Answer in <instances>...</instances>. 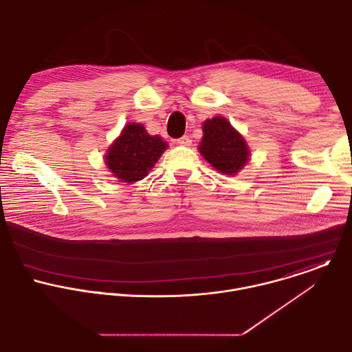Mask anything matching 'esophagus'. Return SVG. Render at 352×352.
<instances>
[{"mask_svg": "<svg viewBox=\"0 0 352 352\" xmlns=\"http://www.w3.org/2000/svg\"><path fill=\"white\" fill-rule=\"evenodd\" d=\"M177 143L181 144V146H190L192 144V140L189 136H182L179 139H177Z\"/></svg>", "mask_w": 352, "mask_h": 352, "instance_id": "34e87169", "label": "esophagus"}]
</instances>
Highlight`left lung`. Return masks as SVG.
Wrapping results in <instances>:
<instances>
[{
	"mask_svg": "<svg viewBox=\"0 0 352 352\" xmlns=\"http://www.w3.org/2000/svg\"><path fill=\"white\" fill-rule=\"evenodd\" d=\"M199 152L217 171L227 175L239 173L250 156L245 139L224 117L205 121Z\"/></svg>",
	"mask_w": 352,
	"mask_h": 352,
	"instance_id": "1",
	"label": "left lung"
}]
</instances>
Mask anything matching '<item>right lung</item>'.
Masks as SVG:
<instances>
[{"instance_id": "right-lung-1", "label": "right lung", "mask_w": 352, "mask_h": 352, "mask_svg": "<svg viewBox=\"0 0 352 352\" xmlns=\"http://www.w3.org/2000/svg\"><path fill=\"white\" fill-rule=\"evenodd\" d=\"M167 148L160 136L148 135L142 124H128L109 147L106 164L122 182L143 179Z\"/></svg>"}]
</instances>
